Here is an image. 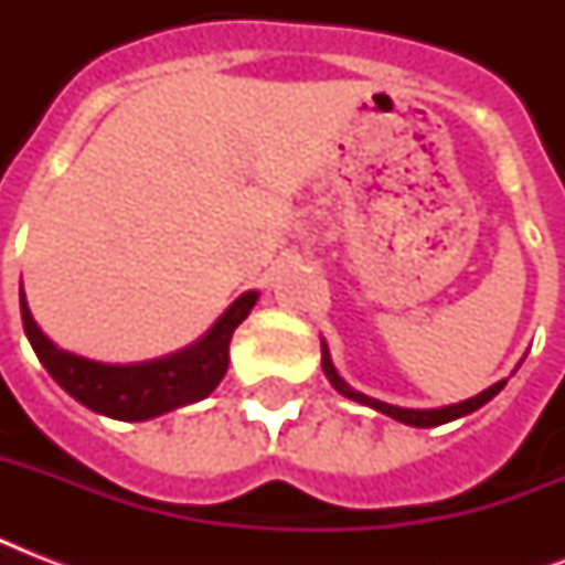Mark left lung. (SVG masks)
Instances as JSON below:
<instances>
[{"instance_id": "left-lung-1", "label": "left lung", "mask_w": 565, "mask_h": 565, "mask_svg": "<svg viewBox=\"0 0 565 565\" xmlns=\"http://www.w3.org/2000/svg\"><path fill=\"white\" fill-rule=\"evenodd\" d=\"M522 361H525V358H522ZM522 361H519V366H522ZM322 372H326V377L331 381V386H334L340 395H345V398H352V402H358V404H366V407H372V411H377V413H384V416H390V419L404 422V425H413V428H437V425H446V422H451V419L469 416V413H475L478 407H483V404L490 402L492 395H499L501 390H504V384H508V377H504V381L487 386L483 393L472 395V398H466V402L446 404V407H428V411H413V407H395V404L377 402V398H372V395L361 393V390H354V386L345 384L343 377H340V372H337L334 361H331V352H328L326 340H322Z\"/></svg>"}]
</instances>
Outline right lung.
<instances>
[{
    "label": "right lung",
    "instance_id": "right-lung-1",
    "mask_svg": "<svg viewBox=\"0 0 565 565\" xmlns=\"http://www.w3.org/2000/svg\"><path fill=\"white\" fill-rule=\"evenodd\" d=\"M257 299H260L257 290L243 292L195 343L143 363H99L57 349L34 322L22 290L20 313L31 349L64 393L110 419L146 422L184 404L202 402L220 386L228 372L231 337L252 313Z\"/></svg>",
    "mask_w": 565,
    "mask_h": 565
}]
</instances>
